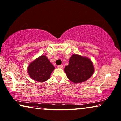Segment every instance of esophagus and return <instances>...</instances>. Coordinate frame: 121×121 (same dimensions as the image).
I'll use <instances>...</instances> for the list:
<instances>
[{"mask_svg": "<svg viewBox=\"0 0 121 121\" xmlns=\"http://www.w3.org/2000/svg\"><path fill=\"white\" fill-rule=\"evenodd\" d=\"M57 67L58 68H60V69H62L63 68V65H58Z\"/></svg>", "mask_w": 121, "mask_h": 121, "instance_id": "obj_1", "label": "esophagus"}]
</instances>
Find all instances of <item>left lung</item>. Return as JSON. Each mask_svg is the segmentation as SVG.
Masks as SVG:
<instances>
[{
	"label": "left lung",
	"mask_w": 121,
	"mask_h": 121,
	"mask_svg": "<svg viewBox=\"0 0 121 121\" xmlns=\"http://www.w3.org/2000/svg\"><path fill=\"white\" fill-rule=\"evenodd\" d=\"M67 78L73 83H81L90 78L94 73L92 61L87 57L73 55L64 68Z\"/></svg>",
	"instance_id": "8db88e82"
}]
</instances>
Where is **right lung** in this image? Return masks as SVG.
Here are the masks:
<instances>
[{
	"mask_svg": "<svg viewBox=\"0 0 121 121\" xmlns=\"http://www.w3.org/2000/svg\"><path fill=\"white\" fill-rule=\"evenodd\" d=\"M55 67L45 56H42L29 65L28 71L32 79L39 82H44L50 78Z\"/></svg>",
	"mask_w": 121,
	"mask_h": 121,
	"instance_id": "1",
	"label": "right lung"
}]
</instances>
